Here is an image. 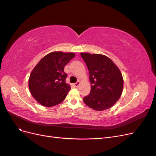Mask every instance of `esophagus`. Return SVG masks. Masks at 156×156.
Listing matches in <instances>:
<instances>
[{
    "label": "esophagus",
    "mask_w": 156,
    "mask_h": 156,
    "mask_svg": "<svg viewBox=\"0 0 156 156\" xmlns=\"http://www.w3.org/2000/svg\"><path fill=\"white\" fill-rule=\"evenodd\" d=\"M79 84H80V81H77V83H74L73 84V85L75 87H77L79 85Z\"/></svg>",
    "instance_id": "1"
}]
</instances>
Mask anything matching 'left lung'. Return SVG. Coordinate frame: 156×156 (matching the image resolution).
Masks as SVG:
<instances>
[{
	"instance_id": "left-lung-1",
	"label": "left lung",
	"mask_w": 156,
	"mask_h": 156,
	"mask_svg": "<svg viewBox=\"0 0 156 156\" xmlns=\"http://www.w3.org/2000/svg\"><path fill=\"white\" fill-rule=\"evenodd\" d=\"M89 71L91 90L83 98L85 104L101 111L111 108L120 98L124 80L115 64L105 55L81 53Z\"/></svg>"
}]
</instances>
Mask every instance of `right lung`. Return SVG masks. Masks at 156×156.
Wrapping results in <instances>:
<instances>
[{"mask_svg":"<svg viewBox=\"0 0 156 156\" xmlns=\"http://www.w3.org/2000/svg\"><path fill=\"white\" fill-rule=\"evenodd\" d=\"M75 55L61 51L52 52L42 58L32 69L29 79L32 96L44 107L62 103L71 89L66 83L64 67Z\"/></svg>","mask_w":156,"mask_h":156,"instance_id":"obj_1","label":"right lung"}]
</instances>
